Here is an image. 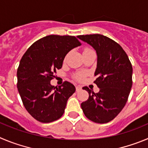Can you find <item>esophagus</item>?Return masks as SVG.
Here are the masks:
<instances>
[{
    "label": "esophagus",
    "mask_w": 148,
    "mask_h": 148,
    "mask_svg": "<svg viewBox=\"0 0 148 148\" xmlns=\"http://www.w3.org/2000/svg\"><path fill=\"white\" fill-rule=\"evenodd\" d=\"M81 89H82V87H81L80 86H76V90H77V92H78V91H79V90H80Z\"/></svg>",
    "instance_id": "obj_1"
}]
</instances>
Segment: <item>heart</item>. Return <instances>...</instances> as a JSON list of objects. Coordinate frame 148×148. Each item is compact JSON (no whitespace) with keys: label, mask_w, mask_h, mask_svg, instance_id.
<instances>
[{"label":"heart","mask_w":148,"mask_h":148,"mask_svg":"<svg viewBox=\"0 0 148 148\" xmlns=\"http://www.w3.org/2000/svg\"><path fill=\"white\" fill-rule=\"evenodd\" d=\"M92 51V49H88V48H86V49H84L83 52H86V51ZM84 77V74H82V73H80V74H78L77 76H76V78H77V79H78V80H81V79H83Z\"/></svg>","instance_id":"b5f03b06"}]
</instances>
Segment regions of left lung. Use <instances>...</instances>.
Returning <instances> with one entry per match:
<instances>
[{
  "label": "left lung",
  "mask_w": 148,
  "mask_h": 148,
  "mask_svg": "<svg viewBox=\"0 0 148 148\" xmlns=\"http://www.w3.org/2000/svg\"><path fill=\"white\" fill-rule=\"evenodd\" d=\"M92 46L97 54V77L94 83L99 88L94 93L88 87V99L81 103L84 114L96 123H107L125 106L132 87L133 68L125 51L116 42L99 34L77 36Z\"/></svg>",
  "instance_id": "8db88e82"
}]
</instances>
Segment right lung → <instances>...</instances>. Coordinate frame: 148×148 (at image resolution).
<instances>
[{
	"instance_id": "obj_1",
	"label": "right lung",
	"mask_w": 148,
	"mask_h": 148,
	"mask_svg": "<svg viewBox=\"0 0 148 148\" xmlns=\"http://www.w3.org/2000/svg\"><path fill=\"white\" fill-rule=\"evenodd\" d=\"M80 45L74 36L48 35L34 42L21 58L17 71L18 90L25 108L36 120L49 123L64 113L75 87L67 81L58 87L50 82L62 68L67 53Z\"/></svg>"
}]
</instances>
